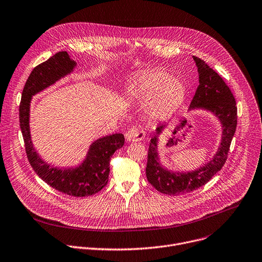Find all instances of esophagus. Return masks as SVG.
I'll use <instances>...</instances> for the list:
<instances>
[{"instance_id":"obj_1","label":"esophagus","mask_w":262,"mask_h":262,"mask_svg":"<svg viewBox=\"0 0 262 262\" xmlns=\"http://www.w3.org/2000/svg\"><path fill=\"white\" fill-rule=\"evenodd\" d=\"M125 138L128 142H141L145 139V132L139 128H132L125 134Z\"/></svg>"}]
</instances>
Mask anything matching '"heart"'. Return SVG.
Masks as SVG:
<instances>
[{
    "label": "heart",
    "instance_id": "obj_1",
    "mask_svg": "<svg viewBox=\"0 0 262 262\" xmlns=\"http://www.w3.org/2000/svg\"><path fill=\"white\" fill-rule=\"evenodd\" d=\"M129 96L141 102H149L155 116L169 117L178 111L186 97V88L167 71L158 69L141 74L127 88Z\"/></svg>",
    "mask_w": 262,
    "mask_h": 262
}]
</instances>
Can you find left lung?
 I'll return each mask as SVG.
<instances>
[{
    "label": "left lung",
    "instance_id": "left-lung-1",
    "mask_svg": "<svg viewBox=\"0 0 262 262\" xmlns=\"http://www.w3.org/2000/svg\"><path fill=\"white\" fill-rule=\"evenodd\" d=\"M199 70L200 85L189 108H204L215 115L223 125L222 143L216 155L203 167L190 172H172L163 168L159 163L157 146L158 138L150 140L147 155V181L158 191L164 194L176 195L186 193L206 185L225 165L230 145L237 126L236 101L224 79L203 59L193 56ZM165 125L161 124L156 132L159 135Z\"/></svg>",
    "mask_w": 262,
    "mask_h": 262
}]
</instances>
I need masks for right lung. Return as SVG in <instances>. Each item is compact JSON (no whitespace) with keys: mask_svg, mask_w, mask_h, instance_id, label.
Segmentation results:
<instances>
[{"mask_svg":"<svg viewBox=\"0 0 262 262\" xmlns=\"http://www.w3.org/2000/svg\"><path fill=\"white\" fill-rule=\"evenodd\" d=\"M76 62L61 51L38 66L30 73L23 89L19 103V126L28 161L36 174L57 191L71 196H90L107 184L110 162L114 152L124 145V136L114 134L96 140L86 159L77 168L58 169L45 163L33 148L29 130L31 96L73 71Z\"/></svg>","mask_w":262,"mask_h":262,"instance_id":"right-lung-1","label":"right lung"}]
</instances>
